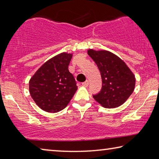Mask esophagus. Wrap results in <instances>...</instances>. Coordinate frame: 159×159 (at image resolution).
Listing matches in <instances>:
<instances>
[{
	"label": "esophagus",
	"mask_w": 159,
	"mask_h": 159,
	"mask_svg": "<svg viewBox=\"0 0 159 159\" xmlns=\"http://www.w3.org/2000/svg\"><path fill=\"white\" fill-rule=\"evenodd\" d=\"M88 85H89V82H88V80H86V81L82 83V85L84 86V87H88Z\"/></svg>",
	"instance_id": "obj_1"
}]
</instances>
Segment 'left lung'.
I'll return each mask as SVG.
<instances>
[{
  "label": "left lung",
  "mask_w": 159,
  "mask_h": 159,
  "mask_svg": "<svg viewBox=\"0 0 159 159\" xmlns=\"http://www.w3.org/2000/svg\"><path fill=\"white\" fill-rule=\"evenodd\" d=\"M88 54L100 71L102 87L93 98L104 108H116L124 103L135 86V77L117 55L107 50L90 49Z\"/></svg>",
  "instance_id": "8db88e82"
}]
</instances>
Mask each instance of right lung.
I'll list each match as a JSON object with an SVG mask.
<instances>
[{
  "mask_svg": "<svg viewBox=\"0 0 159 159\" xmlns=\"http://www.w3.org/2000/svg\"><path fill=\"white\" fill-rule=\"evenodd\" d=\"M72 54L62 52L50 59L29 80L32 99L45 111L57 113L69 103L78 89L68 69Z\"/></svg>",
  "mask_w": 159,
  "mask_h": 159,
  "instance_id": "add662e5",
  "label": "right lung"
}]
</instances>
